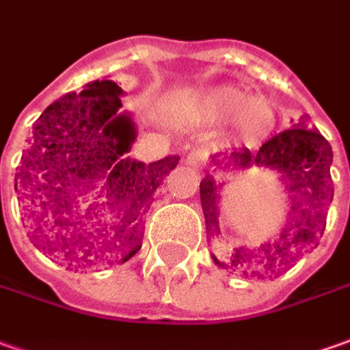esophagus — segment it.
<instances>
[{
	"mask_svg": "<svg viewBox=\"0 0 350 350\" xmlns=\"http://www.w3.org/2000/svg\"><path fill=\"white\" fill-rule=\"evenodd\" d=\"M205 163H207V152L203 151V149H193V151L186 157L187 166H191V168H196V170H201V168L205 166Z\"/></svg>",
	"mask_w": 350,
	"mask_h": 350,
	"instance_id": "esophagus-1",
	"label": "esophagus"
}]
</instances>
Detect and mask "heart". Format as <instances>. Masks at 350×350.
<instances>
[{"label":"heart","instance_id":"b5f03b06","mask_svg":"<svg viewBox=\"0 0 350 350\" xmlns=\"http://www.w3.org/2000/svg\"><path fill=\"white\" fill-rule=\"evenodd\" d=\"M207 112L217 118H234L238 135L247 143H259L275 131L279 114L271 100L252 96L236 87H219L203 96Z\"/></svg>","mask_w":350,"mask_h":350}]
</instances>
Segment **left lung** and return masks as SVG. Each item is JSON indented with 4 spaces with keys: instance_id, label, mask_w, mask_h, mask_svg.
<instances>
[{
    "instance_id": "left-lung-1",
    "label": "left lung",
    "mask_w": 350,
    "mask_h": 350,
    "mask_svg": "<svg viewBox=\"0 0 350 350\" xmlns=\"http://www.w3.org/2000/svg\"><path fill=\"white\" fill-rule=\"evenodd\" d=\"M213 154V163L230 170L263 168L273 170L288 199V211L281 228L271 240L256 247L238 246L224 259L211 256L213 261L230 273L244 277H279L286 271L308 247L318 246L325 211L333 201V182L329 168L333 163L332 145L318 129H308L306 120L296 127L271 137L256 154L240 149ZM226 182L205 176L199 184L201 207L209 240L221 234V191Z\"/></svg>"
}]
</instances>
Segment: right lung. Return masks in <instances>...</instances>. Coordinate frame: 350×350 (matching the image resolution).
Here are the masks:
<instances>
[{"mask_svg":"<svg viewBox=\"0 0 350 350\" xmlns=\"http://www.w3.org/2000/svg\"><path fill=\"white\" fill-rule=\"evenodd\" d=\"M124 91L110 79L91 81L44 110L15 174L32 219L34 246L67 269L124 263L141 250L143 217L178 154L141 163L127 152L137 137ZM89 193L97 201L81 212Z\"/></svg>","mask_w":350,"mask_h":350,"instance_id":"obj_1","label":"right lung"}]
</instances>
